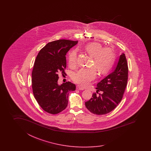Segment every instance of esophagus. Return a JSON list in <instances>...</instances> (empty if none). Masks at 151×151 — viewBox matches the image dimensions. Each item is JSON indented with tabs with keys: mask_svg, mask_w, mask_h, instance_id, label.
Instances as JSON below:
<instances>
[{
	"mask_svg": "<svg viewBox=\"0 0 151 151\" xmlns=\"http://www.w3.org/2000/svg\"><path fill=\"white\" fill-rule=\"evenodd\" d=\"M77 89L78 90H84V88H83V87H80L79 85H77Z\"/></svg>",
	"mask_w": 151,
	"mask_h": 151,
	"instance_id": "esophagus-1",
	"label": "esophagus"
}]
</instances>
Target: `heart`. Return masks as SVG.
Masks as SVG:
<instances>
[{"mask_svg":"<svg viewBox=\"0 0 151 151\" xmlns=\"http://www.w3.org/2000/svg\"><path fill=\"white\" fill-rule=\"evenodd\" d=\"M85 50L90 57L93 58L92 66L95 68L100 74H106L112 66L114 54L112 49L103 48L98 42H93L87 44ZM76 52H71L68 55V64L71 67L77 65ZM93 68H83L73 76L72 79L76 83L82 87L88 86L96 77V70Z\"/></svg>","mask_w":151,"mask_h":151,"instance_id":"heart-1","label":"heart"}]
</instances>
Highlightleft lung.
I'll return each instance as SVG.
<instances>
[{"mask_svg": "<svg viewBox=\"0 0 151 151\" xmlns=\"http://www.w3.org/2000/svg\"><path fill=\"white\" fill-rule=\"evenodd\" d=\"M128 68L124 53L119 57L114 70L97 83L94 93L85 106L94 114L103 115L111 112L122 100L128 80Z\"/></svg>", "mask_w": 151, "mask_h": 151, "instance_id": "obj_1", "label": "left lung"}]
</instances>
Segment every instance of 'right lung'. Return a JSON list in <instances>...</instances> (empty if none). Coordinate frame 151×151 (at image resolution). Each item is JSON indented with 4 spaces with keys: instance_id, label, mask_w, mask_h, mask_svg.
<instances>
[{
    "instance_id": "1",
    "label": "right lung",
    "mask_w": 151,
    "mask_h": 151,
    "mask_svg": "<svg viewBox=\"0 0 151 151\" xmlns=\"http://www.w3.org/2000/svg\"><path fill=\"white\" fill-rule=\"evenodd\" d=\"M78 41L60 39L50 42L40 50L32 73L33 93L39 106L46 112L56 114L66 108L68 93L76 90L70 81L58 85V74H66V55Z\"/></svg>"
}]
</instances>
